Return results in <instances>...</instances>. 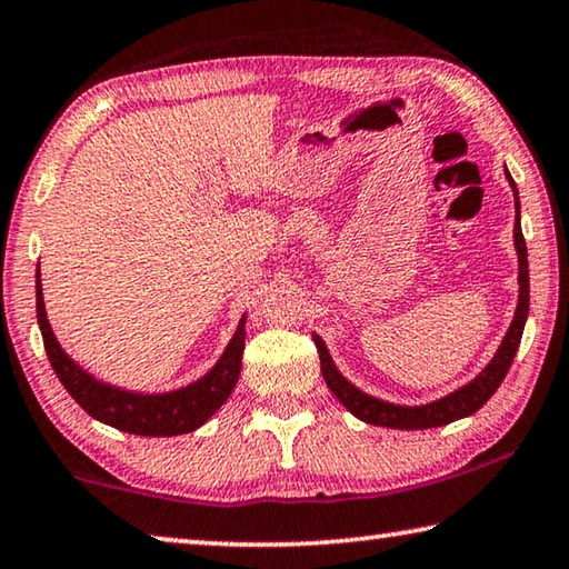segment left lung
Segmentation results:
<instances>
[{
	"label": "left lung",
	"instance_id": "8db88e82",
	"mask_svg": "<svg viewBox=\"0 0 569 569\" xmlns=\"http://www.w3.org/2000/svg\"><path fill=\"white\" fill-rule=\"evenodd\" d=\"M505 176L515 192V248L519 258V301H517L515 319L509 323V331L505 336V341L499 343L495 359L481 369L477 379H471L461 389L447 393V397H441L431 403H421V407H401V403L369 397V393L356 389L351 381H346L341 377V371L336 369L326 343L319 339V336H313L316 349H319V356H321V373L326 379V387L333 391V397L339 399L356 419L373 423V427L407 429V431L445 427V423L465 419L469 413L479 411L489 399H492V393L499 389V383L505 381L509 366H512L515 353L519 349V341H522L525 321L529 313V263H527V243L522 236V226H519V192L507 168H505Z\"/></svg>",
	"mask_w": 569,
	"mask_h": 569
}]
</instances>
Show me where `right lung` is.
Masks as SVG:
<instances>
[{"label": "right lung", "instance_id": "obj_1", "mask_svg": "<svg viewBox=\"0 0 569 569\" xmlns=\"http://www.w3.org/2000/svg\"><path fill=\"white\" fill-rule=\"evenodd\" d=\"M37 323H40L47 359H50L57 379L70 391V397L90 413L92 419L138 437H178L196 431L223 407L230 391L236 389L246 349V316L240 319L233 339L226 346L223 356L203 379L188 387L166 393H138L98 381L80 369L70 356L62 351L54 339L52 326L47 321L40 271H37Z\"/></svg>", "mask_w": 569, "mask_h": 569}]
</instances>
